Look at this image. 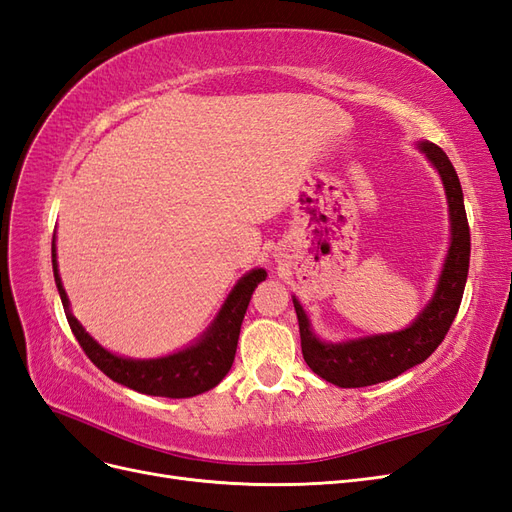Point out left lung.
<instances>
[{"instance_id": "obj_1", "label": "left lung", "mask_w": 512, "mask_h": 512, "mask_svg": "<svg viewBox=\"0 0 512 512\" xmlns=\"http://www.w3.org/2000/svg\"><path fill=\"white\" fill-rule=\"evenodd\" d=\"M429 162L438 168L444 181L451 211V250H448L438 290L406 331L354 339L346 344H324L309 329V320L297 299H292L299 318L301 350L305 363L314 374L342 389H359L384 380H393L406 369L423 363L433 354L459 312L470 269V226L466 205H463L461 183L455 166L446 153L433 143H421Z\"/></svg>"}]
</instances>
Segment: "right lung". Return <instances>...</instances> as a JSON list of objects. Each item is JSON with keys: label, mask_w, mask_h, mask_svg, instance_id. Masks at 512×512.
Instances as JSON below:
<instances>
[{"label": "right lung", "mask_w": 512, "mask_h": 512, "mask_svg": "<svg viewBox=\"0 0 512 512\" xmlns=\"http://www.w3.org/2000/svg\"><path fill=\"white\" fill-rule=\"evenodd\" d=\"M53 275L59 290L61 303H64V312L68 318L70 329L81 344L83 352L89 356L104 374L145 395L156 397H194L213 389L220 384L222 378L228 374V369L235 361L237 342L241 333V322L247 312V305L254 294V288L265 280L267 273L262 269H254L241 277L239 284L228 294V299L222 307L220 316L215 318L211 329L203 335L198 344L190 346L188 350H181L177 354L164 356V359L153 361H134V359H121L102 346H98L91 339L85 329L79 324L70 312V303L66 297V290L61 286L59 273H57V256H55V241H53Z\"/></svg>", "instance_id": "right-lung-1"}]
</instances>
